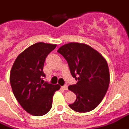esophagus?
I'll list each match as a JSON object with an SVG mask.
<instances>
[{"mask_svg": "<svg viewBox=\"0 0 129 129\" xmlns=\"http://www.w3.org/2000/svg\"><path fill=\"white\" fill-rule=\"evenodd\" d=\"M62 88L64 90H68V86L67 84H65V85H64L63 86H62Z\"/></svg>", "mask_w": 129, "mask_h": 129, "instance_id": "1", "label": "esophagus"}]
</instances>
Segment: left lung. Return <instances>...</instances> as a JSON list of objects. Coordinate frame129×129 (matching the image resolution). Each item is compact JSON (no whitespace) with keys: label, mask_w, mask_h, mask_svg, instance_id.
Returning <instances> with one entry per match:
<instances>
[{"label":"left lung","mask_w":129,"mask_h":129,"mask_svg":"<svg viewBox=\"0 0 129 129\" xmlns=\"http://www.w3.org/2000/svg\"><path fill=\"white\" fill-rule=\"evenodd\" d=\"M58 52L67 60L71 74L77 81L68 87L76 94V100L69 107L81 113L95 109L109 87L107 61L96 50L84 43H69L61 46Z\"/></svg>","instance_id":"8db88e82"}]
</instances>
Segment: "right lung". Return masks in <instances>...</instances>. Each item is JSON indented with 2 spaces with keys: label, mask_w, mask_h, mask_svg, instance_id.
Listing matches in <instances>:
<instances>
[{
  "label": "right lung",
  "mask_w": 129,
  "mask_h": 129,
  "mask_svg": "<svg viewBox=\"0 0 129 129\" xmlns=\"http://www.w3.org/2000/svg\"><path fill=\"white\" fill-rule=\"evenodd\" d=\"M56 47L43 42L30 45L17 57L11 70L13 94L23 109L33 116H43L50 111L53 96L60 88L43 79L45 58Z\"/></svg>",
  "instance_id": "obj_1"
}]
</instances>
